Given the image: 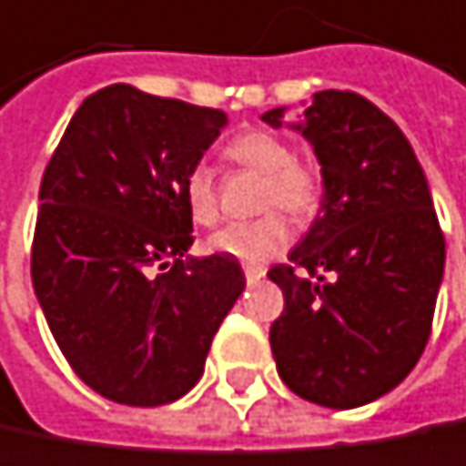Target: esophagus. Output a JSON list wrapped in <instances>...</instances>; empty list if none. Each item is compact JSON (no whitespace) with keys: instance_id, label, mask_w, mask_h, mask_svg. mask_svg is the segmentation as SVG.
Masks as SVG:
<instances>
[{"instance_id":"esophagus-1","label":"esophagus","mask_w":466,"mask_h":466,"mask_svg":"<svg viewBox=\"0 0 466 466\" xmlns=\"http://www.w3.org/2000/svg\"><path fill=\"white\" fill-rule=\"evenodd\" d=\"M244 276H247L249 284H258L265 276V268H260V265H244Z\"/></svg>"}]
</instances>
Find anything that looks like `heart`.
Returning a JSON list of instances; mask_svg holds the SVG:
<instances>
[{"instance_id":"b5f03b06","label":"heart","mask_w":466,"mask_h":466,"mask_svg":"<svg viewBox=\"0 0 466 466\" xmlns=\"http://www.w3.org/2000/svg\"><path fill=\"white\" fill-rule=\"evenodd\" d=\"M225 157L236 166L262 174L258 219L233 222L208 238V252L233 258L247 265H260L276 258L289 244V222L281 211L298 222L317 214L321 198L319 177L314 168L295 160V149L287 139L268 131H244L225 147ZM182 198L196 225L211 228L219 222V185L206 163H193L182 179Z\"/></svg>"}]
</instances>
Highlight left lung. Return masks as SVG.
<instances>
[{"label":"left lung","instance_id":"1","mask_svg":"<svg viewBox=\"0 0 466 466\" xmlns=\"http://www.w3.org/2000/svg\"><path fill=\"white\" fill-rule=\"evenodd\" d=\"M284 109L262 120L281 126ZM321 163L324 201L289 262L270 324L281 380L303 400L349 410L405 379L432 332L445 238L405 134L351 90L314 93L303 126Z\"/></svg>","mask_w":466,"mask_h":466}]
</instances>
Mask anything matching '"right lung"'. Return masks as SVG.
Wrapping results in <instances>:
<instances>
[{
  "instance_id": "1",
  "label": "right lung",
  "mask_w": 466,
  "mask_h": 466,
  "mask_svg": "<svg viewBox=\"0 0 466 466\" xmlns=\"http://www.w3.org/2000/svg\"><path fill=\"white\" fill-rule=\"evenodd\" d=\"M222 126L219 109L117 83L83 101L42 174L34 292L72 370L112 402L187 394L244 292L238 260L185 255L182 179Z\"/></svg>"
}]
</instances>
